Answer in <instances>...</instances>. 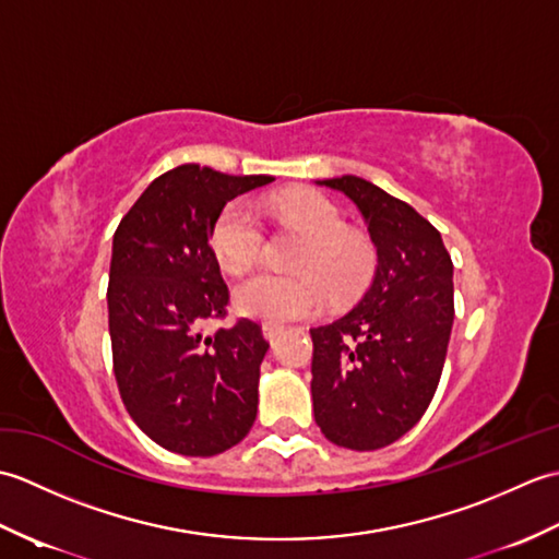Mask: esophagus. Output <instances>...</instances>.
Wrapping results in <instances>:
<instances>
[{"label": "esophagus", "instance_id": "1", "mask_svg": "<svg viewBox=\"0 0 559 559\" xmlns=\"http://www.w3.org/2000/svg\"><path fill=\"white\" fill-rule=\"evenodd\" d=\"M261 331H264V336H266V341H276L281 334H283V326L281 324H273V322H264L261 324Z\"/></svg>", "mask_w": 559, "mask_h": 559}]
</instances>
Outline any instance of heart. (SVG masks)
I'll return each instance as SVG.
<instances>
[{
    "instance_id": "heart-1",
    "label": "heart",
    "mask_w": 559,
    "mask_h": 559,
    "mask_svg": "<svg viewBox=\"0 0 559 559\" xmlns=\"http://www.w3.org/2000/svg\"><path fill=\"white\" fill-rule=\"evenodd\" d=\"M276 211L283 221L310 235V245L295 264L302 273L286 276L269 269L245 273L233 288L237 310L269 322H290L317 314L329 295L334 302H348L370 286L377 269L374 242L346 228L336 204L317 192H290L278 197ZM211 247L230 271L254 261L264 249V225L257 209L245 199L230 201L213 225Z\"/></svg>"
}]
</instances>
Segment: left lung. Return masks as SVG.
I'll use <instances>...</instances> for the list:
<instances>
[{
  "instance_id": "obj_1",
  "label": "left lung",
  "mask_w": 559,
  "mask_h": 559,
  "mask_svg": "<svg viewBox=\"0 0 559 559\" xmlns=\"http://www.w3.org/2000/svg\"><path fill=\"white\" fill-rule=\"evenodd\" d=\"M346 194L377 247L370 288L348 314L310 329L314 420L329 442L382 449L423 418L454 324V264L406 201L355 175L319 180Z\"/></svg>"
}]
</instances>
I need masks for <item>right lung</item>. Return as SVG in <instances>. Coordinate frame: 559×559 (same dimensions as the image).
I'll list each match as a JSON object with an SVG mask.
<instances>
[{"label": "right lung", "mask_w": 559, "mask_h": 559, "mask_svg": "<svg viewBox=\"0 0 559 559\" xmlns=\"http://www.w3.org/2000/svg\"><path fill=\"white\" fill-rule=\"evenodd\" d=\"M271 180L187 163L156 177L115 230V379L132 420L175 454H221L254 425L269 343L252 319L206 334L230 300L211 233L230 199Z\"/></svg>", "instance_id": "1"}]
</instances>
